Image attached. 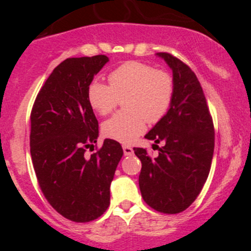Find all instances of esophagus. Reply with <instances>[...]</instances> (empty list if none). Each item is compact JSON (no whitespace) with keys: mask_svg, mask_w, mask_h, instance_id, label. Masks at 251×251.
Masks as SVG:
<instances>
[{"mask_svg":"<svg viewBox=\"0 0 251 251\" xmlns=\"http://www.w3.org/2000/svg\"><path fill=\"white\" fill-rule=\"evenodd\" d=\"M123 149H124V154H125V155H132L133 154V149L131 148L130 146H123Z\"/></svg>","mask_w":251,"mask_h":251,"instance_id":"obj_1","label":"esophagus"}]
</instances>
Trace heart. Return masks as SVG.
<instances>
[{"instance_id":"b5f03b06","label":"heart","mask_w":251,"mask_h":251,"mask_svg":"<svg viewBox=\"0 0 251 251\" xmlns=\"http://www.w3.org/2000/svg\"><path fill=\"white\" fill-rule=\"evenodd\" d=\"M109 85L93 81L87 88L91 107L100 115L115 109L123 100L125 110L108 119L102 126L105 137L128 144L146 128V120L156 124L168 114L174 100L175 81L165 70L131 60L110 73Z\"/></svg>"}]
</instances>
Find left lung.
I'll return each mask as SVG.
<instances>
[{
  "label": "left lung",
  "instance_id": "8db88e82",
  "mask_svg": "<svg viewBox=\"0 0 251 251\" xmlns=\"http://www.w3.org/2000/svg\"><path fill=\"white\" fill-rule=\"evenodd\" d=\"M173 70L175 95L168 114L144 137L164 142L155 158L133 148L142 163L138 178L143 201L164 214L184 211L209 176L215 147L212 118L198 77L178 58L156 53ZM156 146V144H153Z\"/></svg>",
  "mask_w": 251,
  "mask_h": 251
}]
</instances>
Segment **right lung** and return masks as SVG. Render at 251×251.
<instances>
[{
  "label": "right lung",
  "mask_w": 251,
  "mask_h": 251,
  "mask_svg": "<svg viewBox=\"0 0 251 251\" xmlns=\"http://www.w3.org/2000/svg\"><path fill=\"white\" fill-rule=\"evenodd\" d=\"M108 62L103 54L63 60L40 90L30 115V154L40 188L55 211L74 222L104 214L124 154L119 142L107 138L96 153L85 155L98 138L87 88Z\"/></svg>",
  "instance_id": "add662e5"
}]
</instances>
